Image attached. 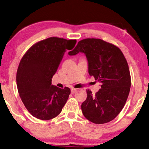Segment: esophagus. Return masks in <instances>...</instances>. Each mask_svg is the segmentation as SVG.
Listing matches in <instances>:
<instances>
[{"label": "esophagus", "mask_w": 149, "mask_h": 149, "mask_svg": "<svg viewBox=\"0 0 149 149\" xmlns=\"http://www.w3.org/2000/svg\"><path fill=\"white\" fill-rule=\"evenodd\" d=\"M76 92H77L76 89H75V88H72V89H71V93H72V94H75V93Z\"/></svg>", "instance_id": "1"}]
</instances>
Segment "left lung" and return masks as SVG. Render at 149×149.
<instances>
[{
  "instance_id": "8db88e82",
  "label": "left lung",
  "mask_w": 149,
  "mask_h": 149,
  "mask_svg": "<svg viewBox=\"0 0 149 149\" xmlns=\"http://www.w3.org/2000/svg\"><path fill=\"white\" fill-rule=\"evenodd\" d=\"M85 54L88 73L101 83L95 94L87 90V98L81 107L84 116L95 124L108 123L116 118L125 105L131 79L128 63L118 47L100 39L79 41L68 53Z\"/></svg>"
}]
</instances>
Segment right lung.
Here are the masks:
<instances>
[{
	"label": "right lung",
	"mask_w": 149,
	"mask_h": 149,
	"mask_svg": "<svg viewBox=\"0 0 149 149\" xmlns=\"http://www.w3.org/2000/svg\"><path fill=\"white\" fill-rule=\"evenodd\" d=\"M76 40L49 37L33 45L20 61L17 72L19 96L30 114L47 120L60 114L70 89L52 84V77L66 49L74 47Z\"/></svg>",
	"instance_id": "1"
}]
</instances>
